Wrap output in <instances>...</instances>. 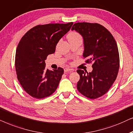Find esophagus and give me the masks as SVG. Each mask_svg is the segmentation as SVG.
I'll list each match as a JSON object with an SVG mask.
<instances>
[{
	"label": "esophagus",
	"instance_id": "obj_1",
	"mask_svg": "<svg viewBox=\"0 0 133 133\" xmlns=\"http://www.w3.org/2000/svg\"><path fill=\"white\" fill-rule=\"evenodd\" d=\"M72 69L69 68H65L64 69V72H72Z\"/></svg>",
	"mask_w": 133,
	"mask_h": 133
}]
</instances>
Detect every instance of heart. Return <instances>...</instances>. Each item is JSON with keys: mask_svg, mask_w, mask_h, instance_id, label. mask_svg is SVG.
<instances>
[{"mask_svg": "<svg viewBox=\"0 0 133 133\" xmlns=\"http://www.w3.org/2000/svg\"><path fill=\"white\" fill-rule=\"evenodd\" d=\"M77 36H79V35L78 34V33L76 32H72L68 35V38L69 39L73 38H75V37H77Z\"/></svg>", "mask_w": 133, "mask_h": 133, "instance_id": "obj_1", "label": "heart"}]
</instances>
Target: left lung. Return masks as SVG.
I'll list each match as a JSON object with an SVG mask.
<instances>
[{"label":"left lung","instance_id":"obj_1","mask_svg":"<svg viewBox=\"0 0 133 133\" xmlns=\"http://www.w3.org/2000/svg\"><path fill=\"white\" fill-rule=\"evenodd\" d=\"M72 30L79 33L83 38V57L86 63H92V71L78 69L80 78L77 89L81 94L95 99L105 94L110 89L119 69V54L114 37L102 25L97 23L78 22Z\"/></svg>","mask_w":133,"mask_h":133}]
</instances>
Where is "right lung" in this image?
Instances as JSON below:
<instances>
[{
    "instance_id": "obj_1",
    "label": "right lung",
    "mask_w": 133,
    "mask_h": 133,
    "mask_svg": "<svg viewBox=\"0 0 133 133\" xmlns=\"http://www.w3.org/2000/svg\"><path fill=\"white\" fill-rule=\"evenodd\" d=\"M73 22L39 25L31 28L17 45L15 68L17 79L24 91L36 98L50 96L57 89L63 68L49 70L45 60L54 54L56 44L70 30Z\"/></svg>"
}]
</instances>
